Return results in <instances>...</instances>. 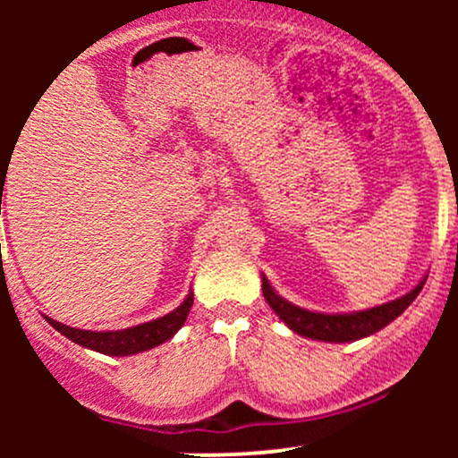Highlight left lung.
I'll use <instances>...</instances> for the list:
<instances>
[{
    "instance_id": "obj_1",
    "label": "left lung",
    "mask_w": 458,
    "mask_h": 458,
    "mask_svg": "<svg viewBox=\"0 0 458 458\" xmlns=\"http://www.w3.org/2000/svg\"><path fill=\"white\" fill-rule=\"evenodd\" d=\"M427 277L428 276H424L403 297L392 299V301L375 308L357 310V312H317V310L299 308L288 299L277 295V291L267 280L265 273H262V295H265L267 303L280 317L282 323L288 329L295 331L297 335L320 340V343H355V340L377 334L386 325H390L394 318L401 317L404 310L411 306L413 299L420 295L422 286L427 284Z\"/></svg>"
}]
</instances>
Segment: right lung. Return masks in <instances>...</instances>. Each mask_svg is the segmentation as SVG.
<instances>
[{
    "label": "right lung",
    "instance_id": "1",
    "mask_svg": "<svg viewBox=\"0 0 458 458\" xmlns=\"http://www.w3.org/2000/svg\"><path fill=\"white\" fill-rule=\"evenodd\" d=\"M193 306V291H189V295L182 299V303L172 312H167L165 317H159L148 323L133 325L127 329H115V331H90V329H79L71 327V325L57 323L55 318L45 317L47 323L51 327L60 331L62 335H66L71 343H75L83 349L97 351V353L112 355V357H127V355H138L144 351L155 349L167 340H172L176 335V331L185 325L189 317V310Z\"/></svg>",
    "mask_w": 458,
    "mask_h": 458
}]
</instances>
